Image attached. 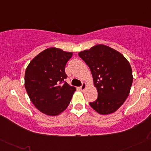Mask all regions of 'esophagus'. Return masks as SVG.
Segmentation results:
<instances>
[{
    "label": "esophagus",
    "mask_w": 151,
    "mask_h": 151,
    "mask_svg": "<svg viewBox=\"0 0 151 151\" xmlns=\"http://www.w3.org/2000/svg\"><path fill=\"white\" fill-rule=\"evenodd\" d=\"M86 88V83H83L82 85H81V86H80L81 91H84Z\"/></svg>",
    "instance_id": "1"
}]
</instances>
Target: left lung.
<instances>
[{
	"instance_id": "obj_1",
	"label": "left lung",
	"mask_w": 151,
	"mask_h": 151,
	"mask_svg": "<svg viewBox=\"0 0 151 151\" xmlns=\"http://www.w3.org/2000/svg\"><path fill=\"white\" fill-rule=\"evenodd\" d=\"M89 66L98 98L90 106L101 115L115 112L129 96L133 83L132 69L129 61L117 50L96 45L79 52Z\"/></svg>"
}]
</instances>
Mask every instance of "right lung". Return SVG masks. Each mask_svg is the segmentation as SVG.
<instances>
[{
	"mask_svg": "<svg viewBox=\"0 0 151 151\" xmlns=\"http://www.w3.org/2000/svg\"><path fill=\"white\" fill-rule=\"evenodd\" d=\"M72 55L52 47L38 54L26 68V91L35 106L46 115L55 116L63 112L76 91L65 81V65Z\"/></svg>",
	"mask_w": 151,
	"mask_h": 151,
	"instance_id": "right-lung-1",
	"label": "right lung"
}]
</instances>
